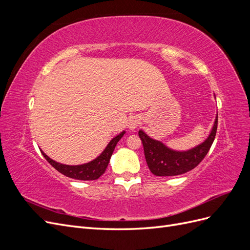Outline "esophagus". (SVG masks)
<instances>
[{"label": "esophagus", "mask_w": 250, "mask_h": 250, "mask_svg": "<svg viewBox=\"0 0 250 250\" xmlns=\"http://www.w3.org/2000/svg\"><path fill=\"white\" fill-rule=\"evenodd\" d=\"M140 123H141V120L139 117H131L129 120H128V128H129L130 130L134 131L138 128Z\"/></svg>", "instance_id": "obj_1"}]
</instances>
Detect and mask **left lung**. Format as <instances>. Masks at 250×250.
<instances>
[{
  "instance_id": "1",
  "label": "left lung",
  "mask_w": 250,
  "mask_h": 250,
  "mask_svg": "<svg viewBox=\"0 0 250 250\" xmlns=\"http://www.w3.org/2000/svg\"><path fill=\"white\" fill-rule=\"evenodd\" d=\"M218 125V113L208 138L199 145L188 150H174L158 140L139 131L148 167L156 176H175L191 171L200 164L213 144Z\"/></svg>"
}]
</instances>
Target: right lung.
<instances>
[{"label": "right lung", "mask_w": 250, "mask_h": 250, "mask_svg": "<svg viewBox=\"0 0 250 250\" xmlns=\"http://www.w3.org/2000/svg\"><path fill=\"white\" fill-rule=\"evenodd\" d=\"M124 134H125V130L116 135V137L107 144V146L105 147V149L102 151L99 156H97L93 161H90L86 164H82V165L72 166V165L60 164L50 158L42 150L41 151L43 157L49 162V164H51L52 167L55 168L58 172L63 174V175H65L66 177L79 179V180H95L99 178L105 172V170H106L113 150H115L118 142L122 139Z\"/></svg>", "instance_id": "1"}]
</instances>
